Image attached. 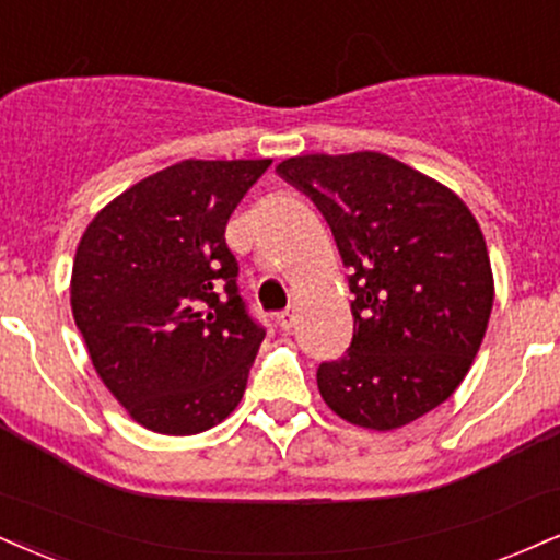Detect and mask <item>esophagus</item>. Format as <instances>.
Instances as JSON below:
<instances>
[{
    "mask_svg": "<svg viewBox=\"0 0 560 560\" xmlns=\"http://www.w3.org/2000/svg\"><path fill=\"white\" fill-rule=\"evenodd\" d=\"M298 320H300L298 305H289L284 313H279V326L284 328V331H292V328L298 326Z\"/></svg>",
    "mask_w": 560,
    "mask_h": 560,
    "instance_id": "1",
    "label": "esophagus"
}]
</instances>
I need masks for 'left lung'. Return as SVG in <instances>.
I'll use <instances>...</instances> for the list:
<instances>
[{
  "label": "left lung",
  "mask_w": 560,
  "mask_h": 560,
  "mask_svg": "<svg viewBox=\"0 0 560 560\" xmlns=\"http://www.w3.org/2000/svg\"><path fill=\"white\" fill-rule=\"evenodd\" d=\"M276 172L318 206L354 294L352 345L318 368L323 401L368 430L409 425L459 388L482 345L495 289L480 224L386 153H307Z\"/></svg>",
  "instance_id": "8db88e82"
}]
</instances>
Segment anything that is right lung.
I'll list each match as a JSON object with an SVG mask.
<instances>
[{
	"label": "right lung",
	"instance_id": "add662e5",
	"mask_svg": "<svg viewBox=\"0 0 560 560\" xmlns=\"http://www.w3.org/2000/svg\"><path fill=\"white\" fill-rule=\"evenodd\" d=\"M271 159H187L93 215L70 305L98 378L164 435L219 425L245 394L262 341L237 287L226 221Z\"/></svg>",
	"mask_w": 560,
	"mask_h": 560
}]
</instances>
